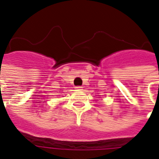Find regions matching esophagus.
I'll return each instance as SVG.
<instances>
[{"mask_svg":"<svg viewBox=\"0 0 159 159\" xmlns=\"http://www.w3.org/2000/svg\"><path fill=\"white\" fill-rule=\"evenodd\" d=\"M75 89H77V90H80L81 89H82V87H81V86H76Z\"/></svg>","mask_w":159,"mask_h":159,"instance_id":"34e87169","label":"esophagus"}]
</instances>
